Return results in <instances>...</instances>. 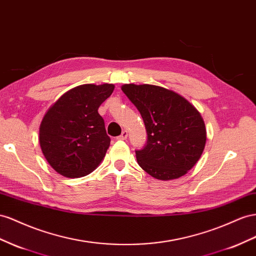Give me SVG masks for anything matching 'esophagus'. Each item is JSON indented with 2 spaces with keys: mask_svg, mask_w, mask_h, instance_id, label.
Returning <instances> with one entry per match:
<instances>
[{
  "mask_svg": "<svg viewBox=\"0 0 256 256\" xmlns=\"http://www.w3.org/2000/svg\"><path fill=\"white\" fill-rule=\"evenodd\" d=\"M128 138V131L127 130H124L122 134L117 136V140H126Z\"/></svg>",
  "mask_w": 256,
  "mask_h": 256,
  "instance_id": "34e87169",
  "label": "esophagus"
}]
</instances>
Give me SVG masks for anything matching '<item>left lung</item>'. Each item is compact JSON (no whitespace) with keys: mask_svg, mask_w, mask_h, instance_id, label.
<instances>
[{"mask_svg":"<svg viewBox=\"0 0 256 256\" xmlns=\"http://www.w3.org/2000/svg\"><path fill=\"white\" fill-rule=\"evenodd\" d=\"M122 90L140 112L148 141L136 150L140 167L158 180L188 174L202 156L206 132L202 115L176 92L155 85L126 84Z\"/></svg>","mask_w":256,"mask_h":256,"instance_id":"left-lung-1","label":"left lung"}]
</instances>
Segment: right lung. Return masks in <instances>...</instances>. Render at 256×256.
Here are the masks:
<instances>
[{"label": "right lung", "instance_id": "obj_1", "mask_svg": "<svg viewBox=\"0 0 256 256\" xmlns=\"http://www.w3.org/2000/svg\"><path fill=\"white\" fill-rule=\"evenodd\" d=\"M113 84H85L61 96L40 126V145L52 167L66 178L92 172L106 156L111 139L99 106L114 90Z\"/></svg>", "mask_w": 256, "mask_h": 256}]
</instances>
